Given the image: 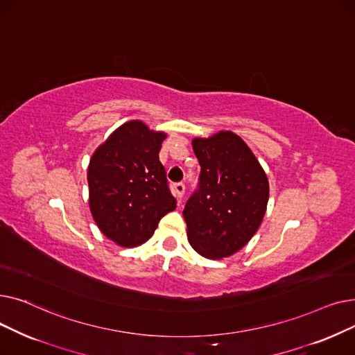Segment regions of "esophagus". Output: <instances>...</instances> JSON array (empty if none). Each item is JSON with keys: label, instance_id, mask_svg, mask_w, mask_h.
Masks as SVG:
<instances>
[{"label": "esophagus", "instance_id": "1", "mask_svg": "<svg viewBox=\"0 0 355 355\" xmlns=\"http://www.w3.org/2000/svg\"><path fill=\"white\" fill-rule=\"evenodd\" d=\"M174 193H175V196H177L178 198H181V197L184 196V193H185V184H184V182H177V184H174Z\"/></svg>", "mask_w": 355, "mask_h": 355}]
</instances>
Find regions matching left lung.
<instances>
[{"mask_svg":"<svg viewBox=\"0 0 355 355\" xmlns=\"http://www.w3.org/2000/svg\"><path fill=\"white\" fill-rule=\"evenodd\" d=\"M193 149L201 171L182 211L189 241L204 257L232 256L248 245L263 220L268 177L245 141L230 130L196 138Z\"/></svg>","mask_w":355,"mask_h":355,"instance_id":"8db88e82","label":"left lung"}]
</instances>
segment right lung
I'll return each instance as SVG.
<instances>
[{"label":"right lung","instance_id":"add662e5","mask_svg":"<svg viewBox=\"0 0 355 355\" xmlns=\"http://www.w3.org/2000/svg\"><path fill=\"white\" fill-rule=\"evenodd\" d=\"M165 134L139 121L119 126L92 155L89 206L101 232L123 248L151 237L159 220L177 207L159 161Z\"/></svg>","mask_w":355,"mask_h":355}]
</instances>
